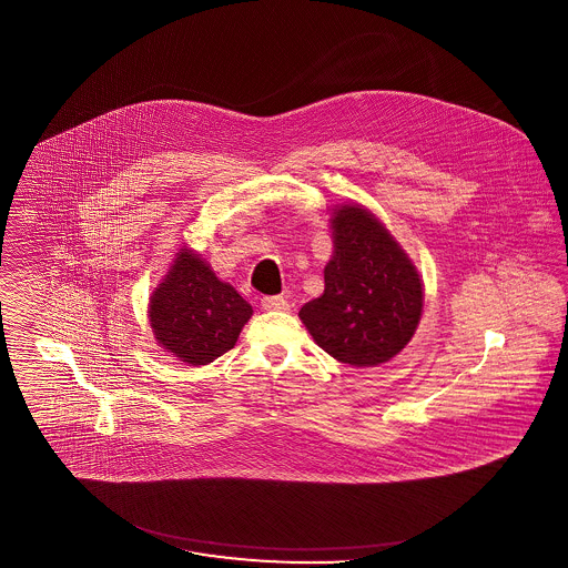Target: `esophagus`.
<instances>
[{
	"label": "esophagus",
	"instance_id": "34e87169",
	"mask_svg": "<svg viewBox=\"0 0 568 568\" xmlns=\"http://www.w3.org/2000/svg\"><path fill=\"white\" fill-rule=\"evenodd\" d=\"M262 308L264 311H290L292 308V304L283 297V295H268V297H264L262 300Z\"/></svg>",
	"mask_w": 568,
	"mask_h": 568
}]
</instances>
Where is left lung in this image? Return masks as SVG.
<instances>
[{
	"label": "left lung",
	"instance_id": "8db88e82",
	"mask_svg": "<svg viewBox=\"0 0 568 568\" xmlns=\"http://www.w3.org/2000/svg\"><path fill=\"white\" fill-rule=\"evenodd\" d=\"M332 239L325 292L300 308V318L341 364H386L406 348L418 327L420 276L408 253L362 204L334 211Z\"/></svg>",
	"mask_w": 568,
	"mask_h": 568
}]
</instances>
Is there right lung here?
<instances>
[{"mask_svg": "<svg viewBox=\"0 0 568 568\" xmlns=\"http://www.w3.org/2000/svg\"><path fill=\"white\" fill-rule=\"evenodd\" d=\"M148 313L160 346L190 365L211 364L234 348L253 315L241 294L192 250H180Z\"/></svg>", "mask_w": 568, "mask_h": 568, "instance_id": "right-lung-1", "label": "right lung"}]
</instances>
